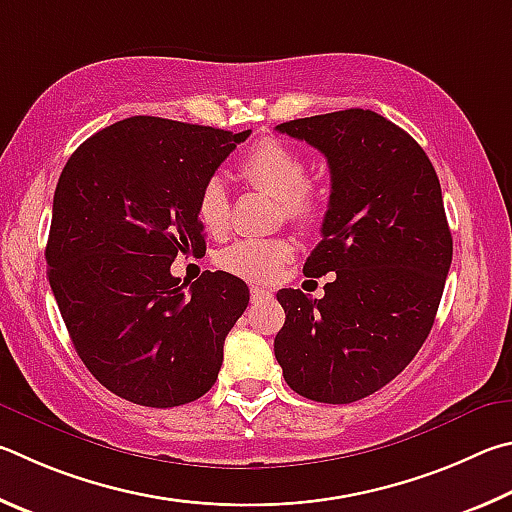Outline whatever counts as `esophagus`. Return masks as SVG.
Wrapping results in <instances>:
<instances>
[{
  "label": "esophagus",
  "mask_w": 512,
  "mask_h": 512,
  "mask_svg": "<svg viewBox=\"0 0 512 512\" xmlns=\"http://www.w3.org/2000/svg\"><path fill=\"white\" fill-rule=\"evenodd\" d=\"M263 297H270V290L258 288V285H254V288H251V299L258 301V299H263Z\"/></svg>",
  "instance_id": "1"
}]
</instances>
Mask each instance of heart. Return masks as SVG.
<instances>
[{
  "label": "heart",
  "instance_id": "b5f03b06",
  "mask_svg": "<svg viewBox=\"0 0 512 512\" xmlns=\"http://www.w3.org/2000/svg\"><path fill=\"white\" fill-rule=\"evenodd\" d=\"M240 175L249 186L270 193L281 204L288 220L315 224L324 213V202L308 182V164L297 150L281 141L267 139L249 152L240 166ZM195 215L204 231L220 236L229 224L227 186L220 177L206 179L195 204ZM292 256V242L281 238H242L220 254L224 270L247 281L267 283L281 276Z\"/></svg>",
  "mask_w": 512,
  "mask_h": 512
}]
</instances>
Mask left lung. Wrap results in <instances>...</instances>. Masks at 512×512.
Segmentation results:
<instances>
[{
  "label": "left lung",
  "instance_id": "obj_1",
  "mask_svg": "<svg viewBox=\"0 0 512 512\" xmlns=\"http://www.w3.org/2000/svg\"><path fill=\"white\" fill-rule=\"evenodd\" d=\"M276 130L328 159V211L303 274L335 279L324 299L279 290L285 324L274 355L299 396L346 405L402 373L434 326L452 265L441 184L425 150L371 110Z\"/></svg>",
  "mask_w": 512,
  "mask_h": 512
}]
</instances>
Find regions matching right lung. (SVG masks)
<instances>
[{"instance_id": "1", "label": "right lung", "mask_w": 512, "mask_h": 512, "mask_svg": "<svg viewBox=\"0 0 512 512\" xmlns=\"http://www.w3.org/2000/svg\"><path fill=\"white\" fill-rule=\"evenodd\" d=\"M249 134L130 116L62 168L44 251L53 297L89 373L134 405H186L218 380L247 285L206 272L186 290L170 265L204 245L197 195Z\"/></svg>"}]
</instances>
